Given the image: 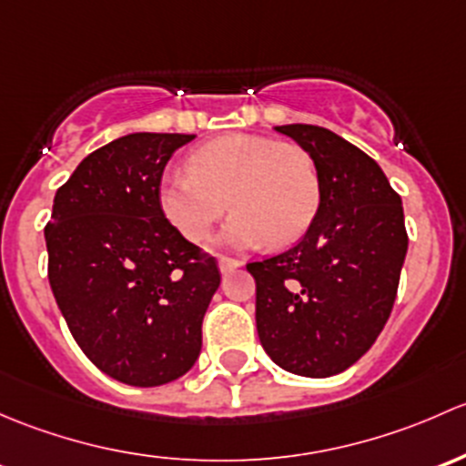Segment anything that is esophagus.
Wrapping results in <instances>:
<instances>
[{
	"label": "esophagus",
	"mask_w": 466,
	"mask_h": 466,
	"mask_svg": "<svg viewBox=\"0 0 466 466\" xmlns=\"http://www.w3.org/2000/svg\"><path fill=\"white\" fill-rule=\"evenodd\" d=\"M239 265H242V262H239V260H233V258H227V256L219 258V271H222V273L233 271V268H238Z\"/></svg>",
	"instance_id": "34e87169"
}]
</instances>
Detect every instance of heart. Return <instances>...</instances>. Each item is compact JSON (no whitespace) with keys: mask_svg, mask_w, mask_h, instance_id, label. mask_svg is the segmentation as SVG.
<instances>
[{"mask_svg":"<svg viewBox=\"0 0 466 466\" xmlns=\"http://www.w3.org/2000/svg\"><path fill=\"white\" fill-rule=\"evenodd\" d=\"M159 206L190 242H201L231 208L219 242L251 248L268 239L285 247L303 238L319 213V167L294 143L228 134L190 152L188 172L163 177Z\"/></svg>","mask_w":466,"mask_h":466,"instance_id":"1","label":"heart"}]
</instances>
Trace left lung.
Returning a JSON list of instances; mask_svg holds the SVG:
<instances>
[{
    "instance_id": "1",
    "label": "left lung",
    "mask_w": 466,
    "mask_h": 466,
    "mask_svg": "<svg viewBox=\"0 0 466 466\" xmlns=\"http://www.w3.org/2000/svg\"><path fill=\"white\" fill-rule=\"evenodd\" d=\"M314 157L320 206L296 247L248 262L256 325L273 363L332 377L372 348L395 303L409 251L401 198L375 159L319 126H278Z\"/></svg>"
}]
</instances>
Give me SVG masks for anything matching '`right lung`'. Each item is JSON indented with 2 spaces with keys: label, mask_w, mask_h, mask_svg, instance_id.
<instances>
[{
  "label": "right lung",
  "mask_w": 466,
  "mask_h": 466,
  "mask_svg": "<svg viewBox=\"0 0 466 466\" xmlns=\"http://www.w3.org/2000/svg\"><path fill=\"white\" fill-rule=\"evenodd\" d=\"M195 134L137 132L98 147L60 186L45 228L49 285L87 359L127 386L190 370L219 287L213 256L161 213L163 167Z\"/></svg>",
  "instance_id": "add662e5"
}]
</instances>
